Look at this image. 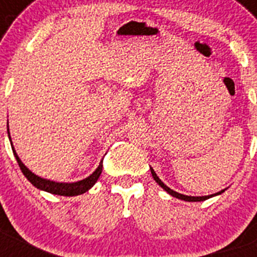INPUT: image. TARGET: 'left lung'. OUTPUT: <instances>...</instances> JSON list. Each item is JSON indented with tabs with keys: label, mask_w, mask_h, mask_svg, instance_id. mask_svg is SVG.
I'll list each match as a JSON object with an SVG mask.
<instances>
[{
	"label": "left lung",
	"mask_w": 257,
	"mask_h": 257,
	"mask_svg": "<svg viewBox=\"0 0 257 257\" xmlns=\"http://www.w3.org/2000/svg\"><path fill=\"white\" fill-rule=\"evenodd\" d=\"M151 174H152L153 179L156 180V183H157L158 185L161 186L162 189H165V190H166L169 194H171L172 196H175V198H177V199H181V200H185V201H201V200H207V199L212 198V196L218 195V194H222L223 193V190H222V191H219V193H215V194H213V195H208V196H188V195H184V194H179V193H176V191L171 190V189H170L169 186L165 185V184L162 183L161 180H160V177H158L157 175H156L155 170H153L152 167H151Z\"/></svg>",
	"instance_id": "left-lung-1"
}]
</instances>
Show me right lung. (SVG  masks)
Instances as JSON below:
<instances>
[{
    "instance_id": "obj_1",
    "label": "right lung",
    "mask_w": 257,
    "mask_h": 257,
    "mask_svg": "<svg viewBox=\"0 0 257 257\" xmlns=\"http://www.w3.org/2000/svg\"><path fill=\"white\" fill-rule=\"evenodd\" d=\"M10 134V133H9ZM11 141V138H10ZM13 152L16 157V161H18L19 166H20L21 171L23 174L25 175L26 179L30 181L35 188L40 189V190L48 191V193L56 194V195H64V196H74V195H80V194L86 193L88 189H91L93 186V184L97 181V179L100 177L102 171V161L100 162L99 167L95 170L92 175H90L88 177H86L85 180H81V181H77V183H72V184H67V183H56V181H50V180L47 179H42V177L37 176L35 174L30 171L25 165L21 162V160L19 158V156L16 155L15 150H14L13 146Z\"/></svg>"
}]
</instances>
